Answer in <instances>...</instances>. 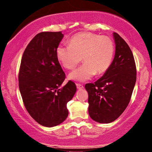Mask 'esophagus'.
Returning <instances> with one entry per match:
<instances>
[{
	"instance_id": "obj_1",
	"label": "esophagus",
	"mask_w": 152,
	"mask_h": 152,
	"mask_svg": "<svg viewBox=\"0 0 152 152\" xmlns=\"http://www.w3.org/2000/svg\"><path fill=\"white\" fill-rule=\"evenodd\" d=\"M76 86H77V89H79V90L83 89V88H84L83 85H81V84H79V83H77Z\"/></svg>"
}]
</instances>
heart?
Instances as JSON below:
<instances>
[{"label":"heart","mask_w":152,"mask_h":152,"mask_svg":"<svg viewBox=\"0 0 152 152\" xmlns=\"http://www.w3.org/2000/svg\"><path fill=\"white\" fill-rule=\"evenodd\" d=\"M114 53L115 45L109 37L89 32L76 34L69 45H60L56 50L58 59L65 69H74L82 58L84 64L69 75L70 79L79 81L105 73L111 66Z\"/></svg>","instance_id":"obj_1"}]
</instances>
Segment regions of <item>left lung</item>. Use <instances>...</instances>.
<instances>
[{
    "label": "left lung",
    "instance_id": "left-lung-1",
    "mask_svg": "<svg viewBox=\"0 0 152 152\" xmlns=\"http://www.w3.org/2000/svg\"><path fill=\"white\" fill-rule=\"evenodd\" d=\"M115 57L109 69L94 83H86L88 113L96 122L108 124L121 115L129 103L137 79L134 56L128 44L113 32Z\"/></svg>",
    "mask_w": 152,
    "mask_h": 152
}]
</instances>
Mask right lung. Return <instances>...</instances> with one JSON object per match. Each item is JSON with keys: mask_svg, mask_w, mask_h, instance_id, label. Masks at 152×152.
I'll return each instance as SVG.
<instances>
[{"mask_svg": "<svg viewBox=\"0 0 152 152\" xmlns=\"http://www.w3.org/2000/svg\"><path fill=\"white\" fill-rule=\"evenodd\" d=\"M63 37L61 32L37 34L21 60L18 81L23 102L30 116L46 127L56 126L66 120V104L77 90L71 81L60 88L66 76L56 50Z\"/></svg>", "mask_w": 152, "mask_h": 152, "instance_id": "right-lung-1", "label": "right lung"}]
</instances>
